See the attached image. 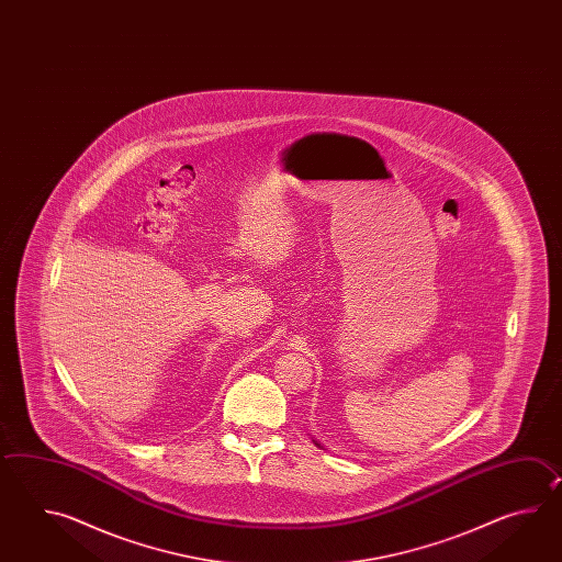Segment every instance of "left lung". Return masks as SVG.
<instances>
[{
    "instance_id": "obj_1",
    "label": "left lung",
    "mask_w": 562,
    "mask_h": 562,
    "mask_svg": "<svg viewBox=\"0 0 562 562\" xmlns=\"http://www.w3.org/2000/svg\"><path fill=\"white\" fill-rule=\"evenodd\" d=\"M313 443H315V446H317V448H322V450H323L322 443L317 442V440H313Z\"/></svg>"
}]
</instances>
